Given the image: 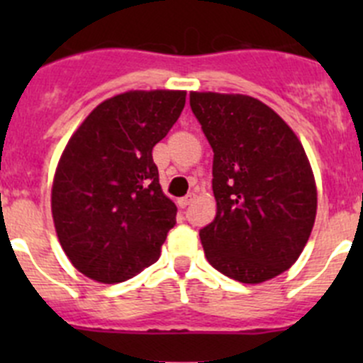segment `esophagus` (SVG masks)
Listing matches in <instances>:
<instances>
[{
	"mask_svg": "<svg viewBox=\"0 0 363 363\" xmlns=\"http://www.w3.org/2000/svg\"><path fill=\"white\" fill-rule=\"evenodd\" d=\"M193 199H195V195H193V193H191V195L182 196V199H179V200H177V205H179V207H181V208L188 207V205L193 202Z\"/></svg>",
	"mask_w": 363,
	"mask_h": 363,
	"instance_id": "esophagus-1",
	"label": "esophagus"
}]
</instances>
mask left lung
Wrapping results in <instances>:
<instances>
[{
	"instance_id": "obj_1",
	"label": "left lung",
	"mask_w": 363,
	"mask_h": 363,
	"mask_svg": "<svg viewBox=\"0 0 363 363\" xmlns=\"http://www.w3.org/2000/svg\"><path fill=\"white\" fill-rule=\"evenodd\" d=\"M189 105L214 152L218 212L200 230L205 258L239 283L279 276L306 247L316 218V184L302 144L256 98L191 93Z\"/></svg>"
}]
</instances>
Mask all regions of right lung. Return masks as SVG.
<instances>
[{"instance_id": "add662e5", "label": "right lung", "mask_w": 363, "mask_h": 363, "mask_svg": "<svg viewBox=\"0 0 363 363\" xmlns=\"http://www.w3.org/2000/svg\"><path fill=\"white\" fill-rule=\"evenodd\" d=\"M184 91H130L98 105L69 138L52 184L57 239L79 272L123 283L158 262L177 207L163 195L152 147Z\"/></svg>"}]
</instances>
